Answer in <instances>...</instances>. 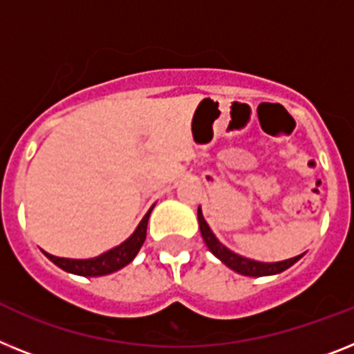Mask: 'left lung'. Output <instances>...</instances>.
Returning a JSON list of instances; mask_svg holds the SVG:
<instances>
[{"mask_svg": "<svg viewBox=\"0 0 354 354\" xmlns=\"http://www.w3.org/2000/svg\"><path fill=\"white\" fill-rule=\"evenodd\" d=\"M198 223H200L201 236H203L205 245L209 246V250L212 252L219 261L227 264L228 268H232L234 272L241 273V275H248V277H264V275H275V273H281L284 270H288L290 266L301 259L302 255H297L292 259L279 261V263H259V261L248 259V257H243L239 254H234L232 250H228L227 246L221 245L218 241V237L214 236V232L210 230V227L205 221L201 209H198Z\"/></svg>", "mask_w": 354, "mask_h": 354, "instance_id": "8db88e82", "label": "left lung"}]
</instances>
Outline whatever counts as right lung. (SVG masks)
<instances>
[{
	"label": "right lung",
	"mask_w": 354,
	"mask_h": 354,
	"mask_svg": "<svg viewBox=\"0 0 354 354\" xmlns=\"http://www.w3.org/2000/svg\"><path fill=\"white\" fill-rule=\"evenodd\" d=\"M153 207L147 210V214L144 216L140 225L136 227L135 232L127 237L126 241L122 243V245L115 246V248H111V250L104 252L99 257H93V259H66V257H55V255L46 254V252H44V255H46L53 264H57L59 268H62L64 272L75 273V275H82V277L109 275V273L124 268L126 264H129L136 257V254H138V250H140L142 245H144L145 241L147 221H149V214L151 210H153Z\"/></svg>",
	"instance_id": "obj_1"
}]
</instances>
